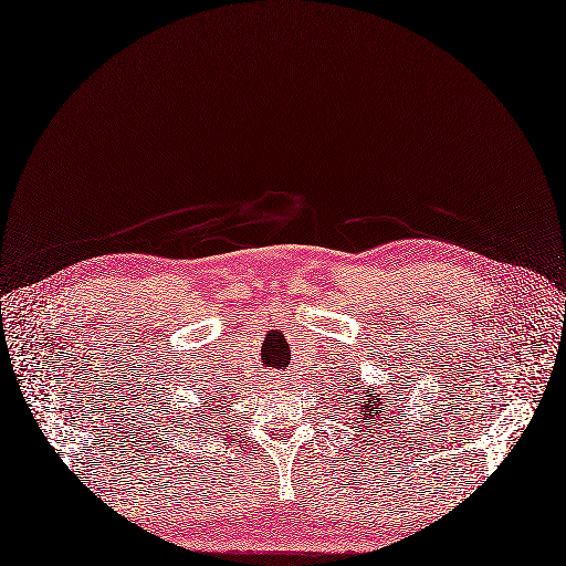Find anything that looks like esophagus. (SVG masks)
<instances>
[{"mask_svg": "<svg viewBox=\"0 0 566 566\" xmlns=\"http://www.w3.org/2000/svg\"><path fill=\"white\" fill-rule=\"evenodd\" d=\"M269 382H272L274 387H279V385H281V378H279V375H272V378H269Z\"/></svg>", "mask_w": 566, "mask_h": 566, "instance_id": "1", "label": "esophagus"}]
</instances>
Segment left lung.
Returning <instances> with one entry per match:
<instances>
[{
  "label": "left lung",
  "mask_w": 566,
  "mask_h": 566,
  "mask_svg": "<svg viewBox=\"0 0 566 566\" xmlns=\"http://www.w3.org/2000/svg\"><path fill=\"white\" fill-rule=\"evenodd\" d=\"M357 382H361V380H357ZM391 385H394V380H391ZM343 387H345V380H343ZM402 387H406V385L396 387V391H391L387 396H380L375 389H364V394H361V385H353V389H359V396H357V400H359L357 402V406H359L357 408V417L361 419V421H357L359 426H355V428H361L364 436L378 433V438H380L382 430H385L387 410L396 406V400H398ZM353 389H349V394H353Z\"/></svg>",
  "instance_id": "1"
}]
</instances>
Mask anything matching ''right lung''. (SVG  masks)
Returning a JSON list of instances; mask_svg holds the SVG:
<instances>
[{"mask_svg": "<svg viewBox=\"0 0 566 566\" xmlns=\"http://www.w3.org/2000/svg\"><path fill=\"white\" fill-rule=\"evenodd\" d=\"M209 402H211V400H209ZM200 428H202V426H200Z\"/></svg>", "mask_w": 566, "mask_h": 566, "instance_id": "1", "label": "right lung"}]
</instances>
